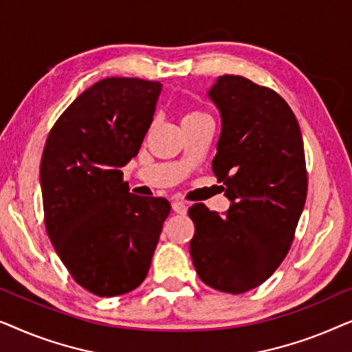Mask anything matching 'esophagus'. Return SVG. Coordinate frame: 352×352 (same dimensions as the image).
Masks as SVG:
<instances>
[{
  "instance_id": "obj_1",
  "label": "esophagus",
  "mask_w": 352,
  "mask_h": 352,
  "mask_svg": "<svg viewBox=\"0 0 352 352\" xmlns=\"http://www.w3.org/2000/svg\"><path fill=\"white\" fill-rule=\"evenodd\" d=\"M173 211H175V213H177V214H186L187 213V208H189V206H187V204H184V201H173Z\"/></svg>"
}]
</instances>
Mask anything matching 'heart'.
<instances>
[{
    "mask_svg": "<svg viewBox=\"0 0 352 352\" xmlns=\"http://www.w3.org/2000/svg\"><path fill=\"white\" fill-rule=\"evenodd\" d=\"M200 118H210V117L206 113L200 112V110H190V112L186 113V117L182 122H192V120H200Z\"/></svg>",
    "mask_w": 352,
    "mask_h": 352,
    "instance_id": "1",
    "label": "heart"
}]
</instances>
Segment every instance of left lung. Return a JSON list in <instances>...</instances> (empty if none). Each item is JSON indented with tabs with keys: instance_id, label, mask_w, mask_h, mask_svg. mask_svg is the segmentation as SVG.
Here are the masks:
<instances>
[{
	"instance_id": "1",
	"label": "left lung",
	"mask_w": 352,
	"mask_h": 352,
	"mask_svg": "<svg viewBox=\"0 0 352 352\" xmlns=\"http://www.w3.org/2000/svg\"><path fill=\"white\" fill-rule=\"evenodd\" d=\"M208 96L221 113L211 168L230 206L226 216L190 206V256L201 282L239 295L267 280L290 250L307 194L305 147L276 91L223 75Z\"/></svg>"
}]
</instances>
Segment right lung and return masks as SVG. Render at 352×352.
<instances>
[{"mask_svg":"<svg viewBox=\"0 0 352 352\" xmlns=\"http://www.w3.org/2000/svg\"><path fill=\"white\" fill-rule=\"evenodd\" d=\"M162 85L100 80L83 91L50 131L40 179L45 224L74 280L98 296H118L146 278L170 201L139 197L122 168L138 155Z\"/></svg>","mask_w":352,"mask_h":352,"instance_id":"add662e5","label":"right lung"}]
</instances>
